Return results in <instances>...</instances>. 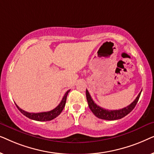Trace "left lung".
<instances>
[{"label":"left lung","mask_w":154,"mask_h":154,"mask_svg":"<svg viewBox=\"0 0 154 154\" xmlns=\"http://www.w3.org/2000/svg\"><path fill=\"white\" fill-rule=\"evenodd\" d=\"M141 92L142 90L139 93L135 100L132 102L130 105L128 106L123 108L119 110H108V109H105L102 107L99 106L97 105L90 96L89 92L88 90H86V97H87V101L88 103V106L92 112L94 113V116L99 119L103 120H108V121H113V120L121 119L122 118L125 117L127 116L128 113L131 112L133 110L134 107H135L139 99H140Z\"/></svg>","instance_id":"obj_1"}]
</instances>
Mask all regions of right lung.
<instances>
[{
    "instance_id": "obj_1",
    "label": "right lung",
    "mask_w": 154,
    "mask_h": 154,
    "mask_svg": "<svg viewBox=\"0 0 154 154\" xmlns=\"http://www.w3.org/2000/svg\"><path fill=\"white\" fill-rule=\"evenodd\" d=\"M70 91V90H68L66 93H65L64 97L62 98V100L61 101L60 104L58 105L56 108H54L52 110L50 111H46V112H40V113H29L26 112L24 110H22V109H20L17 105L16 104V106L17 107V109L20 110V111L22 114H24L25 116H26L29 119L34 120V121H51V120L55 119L57 116H58L59 115L62 113L63 109L64 108L65 104H66V97L67 94Z\"/></svg>"
}]
</instances>
